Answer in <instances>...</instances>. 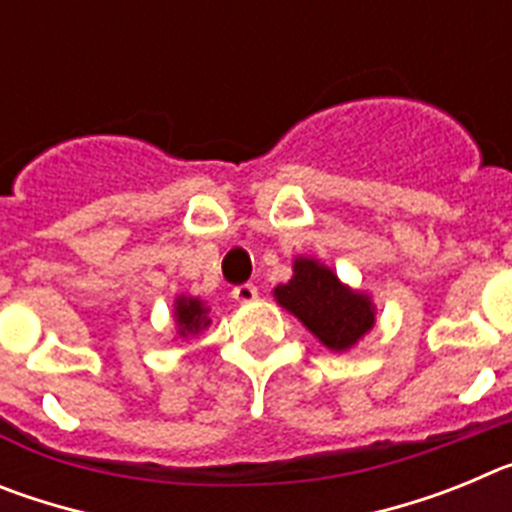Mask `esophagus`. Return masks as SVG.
<instances>
[{
	"label": "esophagus",
	"instance_id": "1",
	"mask_svg": "<svg viewBox=\"0 0 512 512\" xmlns=\"http://www.w3.org/2000/svg\"><path fill=\"white\" fill-rule=\"evenodd\" d=\"M259 297V289H256V284H238V287L233 289V300L241 302V305H248V302H253Z\"/></svg>",
	"mask_w": 512,
	"mask_h": 512
}]
</instances>
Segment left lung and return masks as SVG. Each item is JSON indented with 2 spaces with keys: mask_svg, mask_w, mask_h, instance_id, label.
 Returning <instances> with one entry per match:
<instances>
[{
  "mask_svg": "<svg viewBox=\"0 0 512 512\" xmlns=\"http://www.w3.org/2000/svg\"><path fill=\"white\" fill-rule=\"evenodd\" d=\"M274 297L333 351L351 348L374 325L369 297L343 287L328 266L312 259H297L295 277L279 284Z\"/></svg>",
  "mask_w": 512,
  "mask_h": 512,
  "instance_id": "8db88e82",
  "label": "left lung"
}]
</instances>
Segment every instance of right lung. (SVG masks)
Wrapping results in <instances>:
<instances>
[{"label":"right lung","instance_id":"right-lung-1","mask_svg":"<svg viewBox=\"0 0 512 512\" xmlns=\"http://www.w3.org/2000/svg\"><path fill=\"white\" fill-rule=\"evenodd\" d=\"M176 323H179V333H197V330L207 328V310L200 300H189V297H179L176 300Z\"/></svg>","mask_w":512,"mask_h":512}]
</instances>
